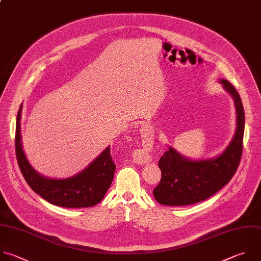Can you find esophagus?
Listing matches in <instances>:
<instances>
[{
  "mask_svg": "<svg viewBox=\"0 0 261 261\" xmlns=\"http://www.w3.org/2000/svg\"><path fill=\"white\" fill-rule=\"evenodd\" d=\"M147 130V129H146ZM146 132V131H145ZM142 138H143V141H144V143H150V139H148L147 138V136L142 132ZM144 145V144H143ZM137 156H138V162L139 163H147L148 161H149V154L147 153V151L145 150V149H140V150H138V152H137Z\"/></svg>",
  "mask_w": 261,
  "mask_h": 261,
  "instance_id": "34e87169",
  "label": "esophagus"
}]
</instances>
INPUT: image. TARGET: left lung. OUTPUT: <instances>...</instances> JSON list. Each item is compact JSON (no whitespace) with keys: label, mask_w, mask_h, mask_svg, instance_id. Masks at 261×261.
I'll return each mask as SVG.
<instances>
[{"label":"left lung","mask_w":261,"mask_h":261,"mask_svg":"<svg viewBox=\"0 0 261 261\" xmlns=\"http://www.w3.org/2000/svg\"><path fill=\"white\" fill-rule=\"evenodd\" d=\"M219 82L234 101V135L223 152L213 159L193 161L170 146L159 161L162 177L152 192L162 205L186 206L202 202L226 186L239 167L245 128L244 108L234 87L226 80Z\"/></svg>","instance_id":"8db88e82"}]
</instances>
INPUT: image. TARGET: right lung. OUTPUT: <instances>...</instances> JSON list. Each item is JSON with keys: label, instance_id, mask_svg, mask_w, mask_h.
Returning <instances> with one entry per match:
<instances>
[{"label": "right lung", "instance_id": "obj_1", "mask_svg": "<svg viewBox=\"0 0 261 261\" xmlns=\"http://www.w3.org/2000/svg\"><path fill=\"white\" fill-rule=\"evenodd\" d=\"M22 106L16 118L15 151L19 169L31 189L47 202L64 208H86L98 204L110 189L116 165L108 146L88 167L65 179L45 177L32 167L22 149L20 120Z\"/></svg>", "mask_w": 261, "mask_h": 261}]
</instances>
